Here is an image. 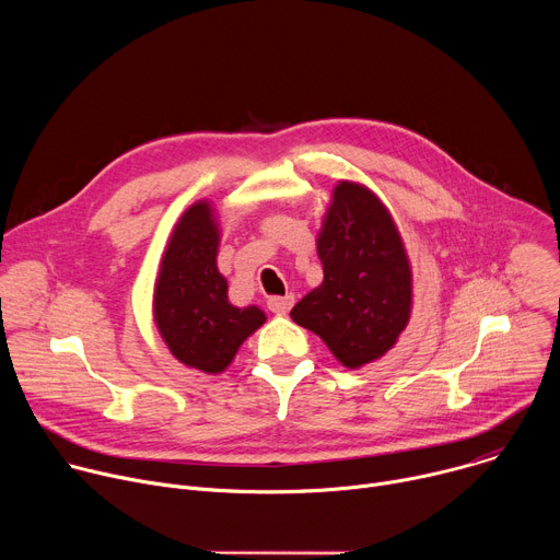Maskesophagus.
Segmentation results:
<instances>
[{
    "mask_svg": "<svg viewBox=\"0 0 560 560\" xmlns=\"http://www.w3.org/2000/svg\"><path fill=\"white\" fill-rule=\"evenodd\" d=\"M294 305V294H285V296H270L268 299V307L277 314H288L290 307Z\"/></svg>",
    "mask_w": 560,
    "mask_h": 560,
    "instance_id": "1",
    "label": "esophagus"
}]
</instances>
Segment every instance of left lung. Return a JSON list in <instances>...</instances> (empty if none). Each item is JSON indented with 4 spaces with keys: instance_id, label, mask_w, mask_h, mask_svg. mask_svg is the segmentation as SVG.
<instances>
[{
    "instance_id": "left-lung-1",
    "label": "left lung",
    "mask_w": 560,
    "mask_h": 560,
    "mask_svg": "<svg viewBox=\"0 0 560 560\" xmlns=\"http://www.w3.org/2000/svg\"><path fill=\"white\" fill-rule=\"evenodd\" d=\"M316 253L324 283L292 307V322L350 370L381 359L412 312V268L389 210L370 188L339 182Z\"/></svg>"
}]
</instances>
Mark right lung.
Returning <instances> with one entry per match:
<instances>
[{"label": "right lung", "mask_w": 560, "mask_h": 560, "mask_svg": "<svg viewBox=\"0 0 560 560\" xmlns=\"http://www.w3.org/2000/svg\"><path fill=\"white\" fill-rule=\"evenodd\" d=\"M219 223L210 201L192 203L177 221L154 283V324L184 365L223 372L242 343L266 324L257 305L228 301V281L217 268Z\"/></svg>", "instance_id": "1"}]
</instances>
